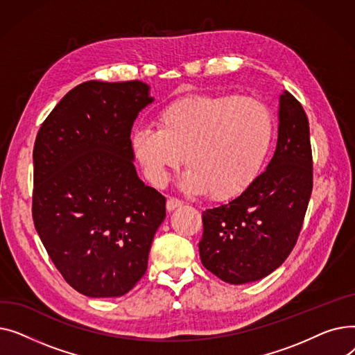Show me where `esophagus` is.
I'll return each instance as SVG.
<instances>
[{"mask_svg":"<svg viewBox=\"0 0 355 355\" xmlns=\"http://www.w3.org/2000/svg\"><path fill=\"white\" fill-rule=\"evenodd\" d=\"M181 206H182V201L178 200V198L170 197V198L166 200V210H168V211H173V210H175V209H178V207H181Z\"/></svg>","mask_w":355,"mask_h":355,"instance_id":"esophagus-1","label":"esophagus"}]
</instances>
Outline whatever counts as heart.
<instances>
[{
  "mask_svg": "<svg viewBox=\"0 0 355 355\" xmlns=\"http://www.w3.org/2000/svg\"><path fill=\"white\" fill-rule=\"evenodd\" d=\"M132 135V151L148 180L164 185L182 162V191L232 198L259 175L273 141V118L260 101L239 95L175 99Z\"/></svg>",
  "mask_w": 355,
  "mask_h": 355,
  "instance_id": "obj_1",
  "label": "heart"
}]
</instances>
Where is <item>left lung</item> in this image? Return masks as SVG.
Wrapping results in <instances>:
<instances>
[{
	"mask_svg": "<svg viewBox=\"0 0 355 355\" xmlns=\"http://www.w3.org/2000/svg\"><path fill=\"white\" fill-rule=\"evenodd\" d=\"M275 154L234 200L202 211L201 263L232 285L259 281L281 266L300 236L312 193L309 122L289 92L279 98Z\"/></svg>",
	"mask_w": 355,
	"mask_h": 355,
	"instance_id": "obj_1",
	"label": "left lung"
}]
</instances>
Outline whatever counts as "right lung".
Returning a JSON list of instances; mask_svg holds the SVG:
<instances>
[{
  "label": "right lung",
  "mask_w": 355,
  "mask_h": 355,
  "mask_svg": "<svg viewBox=\"0 0 355 355\" xmlns=\"http://www.w3.org/2000/svg\"><path fill=\"white\" fill-rule=\"evenodd\" d=\"M154 102L139 80H90L37 134L33 220L66 282L90 297L128 293L148 268L165 197L139 180L130 130Z\"/></svg>",
  "instance_id": "1"
}]
</instances>
